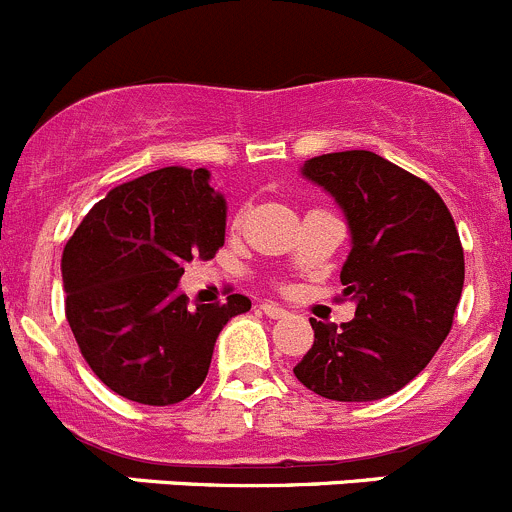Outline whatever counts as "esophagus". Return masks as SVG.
Segmentation results:
<instances>
[{"label":"esophagus","mask_w":512,"mask_h":512,"mask_svg":"<svg viewBox=\"0 0 512 512\" xmlns=\"http://www.w3.org/2000/svg\"><path fill=\"white\" fill-rule=\"evenodd\" d=\"M261 311H264L269 319H284V316L289 314V311L281 309V306L274 304V301H264V304H261Z\"/></svg>","instance_id":"34e87169"}]
</instances>
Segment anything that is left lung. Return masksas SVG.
I'll use <instances>...</instances> for the list:
<instances>
[{"mask_svg": "<svg viewBox=\"0 0 512 512\" xmlns=\"http://www.w3.org/2000/svg\"><path fill=\"white\" fill-rule=\"evenodd\" d=\"M301 175L347 218L342 284L357 311L339 329L309 319L314 344L294 374L337 402L389 397L430 364L452 329L465 284L455 221L425 180L369 150L319 155Z\"/></svg>", "mask_w": 512, "mask_h": 512, "instance_id": "obj_1", "label": "left lung"}]
</instances>
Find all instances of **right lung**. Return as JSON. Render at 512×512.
<instances>
[{"label":"right lung","instance_id":"1","mask_svg":"<svg viewBox=\"0 0 512 512\" xmlns=\"http://www.w3.org/2000/svg\"><path fill=\"white\" fill-rule=\"evenodd\" d=\"M226 198L208 170L160 168L113 188L90 208L62 253L65 314L102 384L140 405H175L206 379L223 326L251 309L188 306L183 266L226 241Z\"/></svg>","mask_w":512,"mask_h":512}]
</instances>
